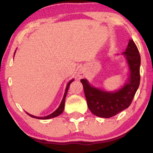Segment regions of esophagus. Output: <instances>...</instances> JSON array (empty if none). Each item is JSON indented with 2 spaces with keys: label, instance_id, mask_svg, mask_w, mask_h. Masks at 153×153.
I'll return each instance as SVG.
<instances>
[{
  "label": "esophagus",
  "instance_id": "34e87169",
  "mask_svg": "<svg viewBox=\"0 0 153 153\" xmlns=\"http://www.w3.org/2000/svg\"><path fill=\"white\" fill-rule=\"evenodd\" d=\"M78 75L80 77V78H82V77H84L85 75V71H84V70L81 69L80 71L78 72Z\"/></svg>",
  "mask_w": 153,
  "mask_h": 153
}]
</instances>
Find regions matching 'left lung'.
<instances>
[{
    "instance_id": "1",
    "label": "left lung",
    "mask_w": 153,
    "mask_h": 153,
    "mask_svg": "<svg viewBox=\"0 0 153 153\" xmlns=\"http://www.w3.org/2000/svg\"><path fill=\"white\" fill-rule=\"evenodd\" d=\"M130 69V76L127 83L116 92H106L92 87L85 79H81L87 105L94 115L103 118H110L130 106L140 82V67L141 59L136 45L129 40L125 52Z\"/></svg>"
}]
</instances>
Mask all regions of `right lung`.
Returning a JSON list of instances; mask_svg holds the SVG:
<instances>
[{
	"instance_id": "add662e5",
	"label": "right lung",
	"mask_w": 153,
	"mask_h": 153,
	"mask_svg": "<svg viewBox=\"0 0 153 153\" xmlns=\"http://www.w3.org/2000/svg\"><path fill=\"white\" fill-rule=\"evenodd\" d=\"M15 54V53H14ZM73 81V80H72L70 81L68 83V85H67V87H66V89H65V94H64V97H63L62 99V102H61L60 105H59V106L58 107V108H57V110L55 111H54L53 113L51 114L48 115V116H46V117H35V116H33L31 114H28L29 116H30L31 117H33V118H36V119H51V118H53V117H57V116L61 114L62 113L63 110H64V107H65V97H66V95H67V93H68V88H69V86L70 85H71V83Z\"/></svg>"
}]
</instances>
